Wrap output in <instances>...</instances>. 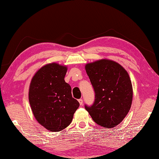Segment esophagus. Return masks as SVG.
<instances>
[{
	"label": "esophagus",
	"mask_w": 159,
	"mask_h": 159,
	"mask_svg": "<svg viewBox=\"0 0 159 159\" xmlns=\"http://www.w3.org/2000/svg\"><path fill=\"white\" fill-rule=\"evenodd\" d=\"M79 104H80V106H82L83 105V100L82 99H79Z\"/></svg>",
	"instance_id": "obj_1"
}]
</instances>
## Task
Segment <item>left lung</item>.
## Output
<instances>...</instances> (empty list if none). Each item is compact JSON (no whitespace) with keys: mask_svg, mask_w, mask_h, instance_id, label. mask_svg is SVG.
Instances as JSON below:
<instances>
[{"mask_svg":"<svg viewBox=\"0 0 159 159\" xmlns=\"http://www.w3.org/2000/svg\"><path fill=\"white\" fill-rule=\"evenodd\" d=\"M85 70L96 94L93 105H85V109L96 124L112 128L131 107L133 92L128 73L120 64L106 59L87 63Z\"/></svg>","mask_w":159,"mask_h":159,"instance_id":"8db88e82","label":"left lung"}]
</instances>
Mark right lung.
I'll return each mask as SVG.
<instances>
[{"label":"right lung","mask_w":159,"mask_h":159,"mask_svg":"<svg viewBox=\"0 0 159 159\" xmlns=\"http://www.w3.org/2000/svg\"><path fill=\"white\" fill-rule=\"evenodd\" d=\"M67 67L57 63L46 64L33 76L29 100L36 120L51 132L63 130L72 122L79 102L64 78Z\"/></svg>","instance_id":"right-lung-1"}]
</instances>
